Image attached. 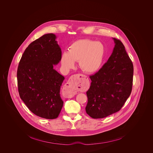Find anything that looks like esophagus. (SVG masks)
Returning a JSON list of instances; mask_svg holds the SVG:
<instances>
[{"instance_id": "esophagus-1", "label": "esophagus", "mask_w": 153, "mask_h": 153, "mask_svg": "<svg viewBox=\"0 0 153 153\" xmlns=\"http://www.w3.org/2000/svg\"><path fill=\"white\" fill-rule=\"evenodd\" d=\"M86 79L87 76L82 74H75L71 76L64 88L65 92L69 96H72L76 91L84 89L85 87L84 79Z\"/></svg>"}]
</instances>
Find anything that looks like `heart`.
<instances>
[{
	"instance_id": "obj_1",
	"label": "heart",
	"mask_w": 153,
	"mask_h": 153,
	"mask_svg": "<svg viewBox=\"0 0 153 153\" xmlns=\"http://www.w3.org/2000/svg\"><path fill=\"white\" fill-rule=\"evenodd\" d=\"M105 54V48L100 42L89 39L77 41L72 44L68 52L61 56V64L66 70L72 69L79 61L81 69L92 74L100 69Z\"/></svg>"
}]
</instances>
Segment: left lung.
I'll use <instances>...</instances> for the list:
<instances>
[{
    "label": "left lung",
    "mask_w": 153,
    "mask_h": 153,
    "mask_svg": "<svg viewBox=\"0 0 153 153\" xmlns=\"http://www.w3.org/2000/svg\"><path fill=\"white\" fill-rule=\"evenodd\" d=\"M112 53L103 66L89 76L85 110L92 118H103L120 111L131 94L134 68L125 46L116 38Z\"/></svg>",
    "instance_id": "8db88e82"
}]
</instances>
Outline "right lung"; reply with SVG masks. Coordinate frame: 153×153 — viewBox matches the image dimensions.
I'll return each instance as SVG.
<instances>
[{
  "label": "right lung",
  "mask_w": 153,
  "mask_h": 153,
  "mask_svg": "<svg viewBox=\"0 0 153 153\" xmlns=\"http://www.w3.org/2000/svg\"><path fill=\"white\" fill-rule=\"evenodd\" d=\"M56 38L48 33L29 44L17 71L21 100L32 112L46 119L56 118L64 104L60 89L65 78L53 69L62 56Z\"/></svg>",
  "instance_id": "obj_1"
}]
</instances>
